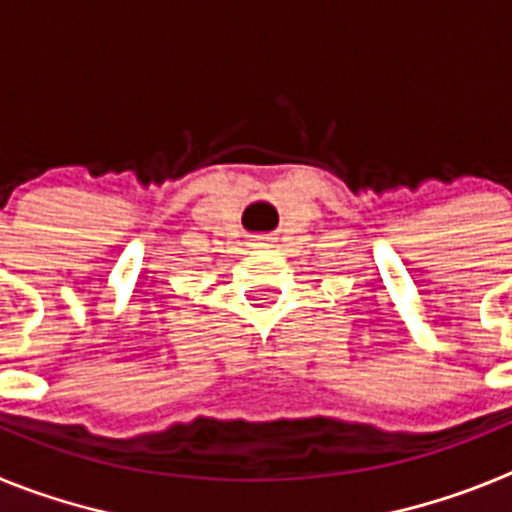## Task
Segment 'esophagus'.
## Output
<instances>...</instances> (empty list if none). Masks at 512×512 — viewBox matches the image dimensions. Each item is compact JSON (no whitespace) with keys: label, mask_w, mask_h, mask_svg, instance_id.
Instances as JSON below:
<instances>
[{"label":"esophagus","mask_w":512,"mask_h":512,"mask_svg":"<svg viewBox=\"0 0 512 512\" xmlns=\"http://www.w3.org/2000/svg\"><path fill=\"white\" fill-rule=\"evenodd\" d=\"M251 246L253 248H269V238H266V235H256V238L251 241Z\"/></svg>","instance_id":"obj_1"}]
</instances>
